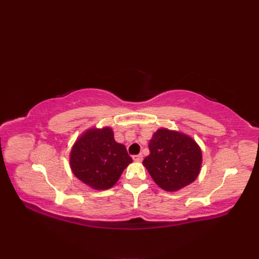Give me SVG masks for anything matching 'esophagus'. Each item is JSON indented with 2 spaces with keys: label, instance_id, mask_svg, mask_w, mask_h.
Returning <instances> with one entry per match:
<instances>
[{
  "label": "esophagus",
  "instance_id": "esophagus-1",
  "mask_svg": "<svg viewBox=\"0 0 259 259\" xmlns=\"http://www.w3.org/2000/svg\"><path fill=\"white\" fill-rule=\"evenodd\" d=\"M133 158H134V160L137 161V162H140V161H142V159H144V157H142V155H136V156H134Z\"/></svg>",
  "mask_w": 259,
  "mask_h": 259
}]
</instances>
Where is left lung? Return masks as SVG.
<instances>
[{
	"label": "left lung",
	"instance_id": "left-lung-1",
	"mask_svg": "<svg viewBox=\"0 0 259 259\" xmlns=\"http://www.w3.org/2000/svg\"><path fill=\"white\" fill-rule=\"evenodd\" d=\"M149 150L142 163L163 190H180L194 183L200 172L202 153L189 136L161 128L152 135Z\"/></svg>",
	"mask_w": 259,
	"mask_h": 259
}]
</instances>
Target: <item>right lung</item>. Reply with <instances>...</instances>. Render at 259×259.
Returning a JSON list of instances; mask_svg holds the SVG:
<instances>
[{
  "label": "right lung",
  "mask_w": 259,
  "mask_h": 259,
  "mask_svg": "<svg viewBox=\"0 0 259 259\" xmlns=\"http://www.w3.org/2000/svg\"><path fill=\"white\" fill-rule=\"evenodd\" d=\"M133 162L122 144L114 140L109 126L87 130L70 153V167L82 183L96 190L111 188Z\"/></svg>",
  "instance_id": "right-lung-1"
}]
</instances>
